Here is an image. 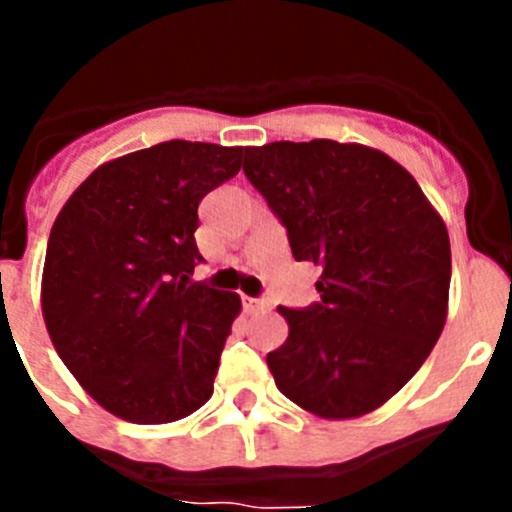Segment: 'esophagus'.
I'll return each mask as SVG.
<instances>
[{"instance_id": "esophagus-1", "label": "esophagus", "mask_w": 512, "mask_h": 512, "mask_svg": "<svg viewBox=\"0 0 512 512\" xmlns=\"http://www.w3.org/2000/svg\"><path fill=\"white\" fill-rule=\"evenodd\" d=\"M243 307H246L248 312H266L269 310V302L256 300V297H243Z\"/></svg>"}]
</instances>
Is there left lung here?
Instances as JSON below:
<instances>
[{
    "label": "left lung",
    "instance_id": "8db88e82",
    "mask_svg": "<svg viewBox=\"0 0 512 512\" xmlns=\"http://www.w3.org/2000/svg\"><path fill=\"white\" fill-rule=\"evenodd\" d=\"M248 182L320 266L318 305H279L289 336L266 356L284 397L325 420L382 408L449 315V230L408 169L377 148L318 138L248 146Z\"/></svg>",
    "mask_w": 512,
    "mask_h": 512
}]
</instances>
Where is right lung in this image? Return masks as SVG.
<instances>
[{
    "mask_svg": "<svg viewBox=\"0 0 512 512\" xmlns=\"http://www.w3.org/2000/svg\"><path fill=\"white\" fill-rule=\"evenodd\" d=\"M243 146L166 140L104 161L58 212L40 307L53 348L97 405L174 423L212 397L241 312L235 292L192 282L202 197L241 171Z\"/></svg>",
    "mask_w": 512,
    "mask_h": 512,
    "instance_id": "1",
    "label": "right lung"
}]
</instances>
